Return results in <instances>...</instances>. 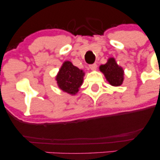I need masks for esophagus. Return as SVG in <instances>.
<instances>
[{
	"label": "esophagus",
	"mask_w": 160,
	"mask_h": 160,
	"mask_svg": "<svg viewBox=\"0 0 160 160\" xmlns=\"http://www.w3.org/2000/svg\"><path fill=\"white\" fill-rule=\"evenodd\" d=\"M89 68H90L92 71H95L97 68V65L95 63L92 64V65H89Z\"/></svg>",
	"instance_id": "esophagus-1"
}]
</instances>
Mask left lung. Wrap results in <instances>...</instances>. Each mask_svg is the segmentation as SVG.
I'll list each match as a JSON object with an SVG mask.
<instances>
[{
    "label": "left lung",
    "mask_w": 160,
    "mask_h": 160,
    "mask_svg": "<svg viewBox=\"0 0 160 160\" xmlns=\"http://www.w3.org/2000/svg\"><path fill=\"white\" fill-rule=\"evenodd\" d=\"M99 70L105 77L107 81L113 86H120L124 80V71L118 65L115 58L111 57L104 65L99 66Z\"/></svg>",
    "instance_id": "8db88e82"
}]
</instances>
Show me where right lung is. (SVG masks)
<instances>
[{"label": "right lung", "mask_w": 160, "mask_h": 160, "mask_svg": "<svg viewBox=\"0 0 160 160\" xmlns=\"http://www.w3.org/2000/svg\"><path fill=\"white\" fill-rule=\"evenodd\" d=\"M85 73L81 69L74 66L69 61L63 62L56 77L58 88L71 95L78 92L83 82Z\"/></svg>", "instance_id": "obj_1"}]
</instances>
